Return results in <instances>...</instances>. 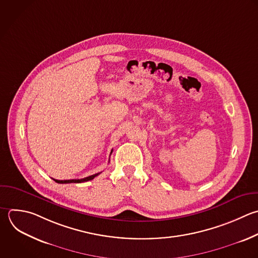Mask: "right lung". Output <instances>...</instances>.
I'll list each match as a JSON object with an SVG mask.
<instances>
[{"mask_svg": "<svg viewBox=\"0 0 258 258\" xmlns=\"http://www.w3.org/2000/svg\"><path fill=\"white\" fill-rule=\"evenodd\" d=\"M112 153V151H111ZM99 173H96V174H93V175H90L88 177H85V178H81V179H66V180H58V179H54L55 182L57 183H72V182H77V183H80V182H85V181H88V180H92L94 179L97 175H99Z\"/></svg>", "mask_w": 258, "mask_h": 258, "instance_id": "add662e5", "label": "right lung"}]
</instances>
